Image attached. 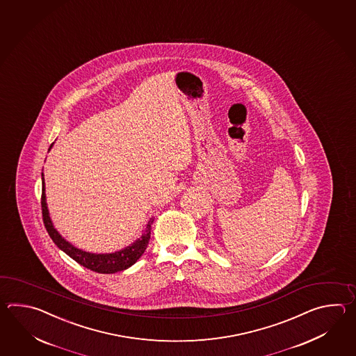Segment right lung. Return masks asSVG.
<instances>
[{
	"instance_id": "right-lung-1",
	"label": "right lung",
	"mask_w": 356,
	"mask_h": 356,
	"mask_svg": "<svg viewBox=\"0 0 356 356\" xmlns=\"http://www.w3.org/2000/svg\"><path fill=\"white\" fill-rule=\"evenodd\" d=\"M52 146V145H51ZM42 215H43V222L46 227L47 232L49 236L52 238L54 244L63 250L67 256L75 259L77 264L89 268L91 271L98 273H115L118 271H123L129 268L134 264H136L137 259L143 256L149 241H150V234H152V224L154 219L149 220L146 224L144 233L141 238H138L136 242L132 243L124 250L114 252V253H106V254H95V253H89L83 252L74 247L72 244L66 242L54 227V224L49 218V212L47 207L46 193H44V178L42 175Z\"/></svg>"
}]
</instances>
